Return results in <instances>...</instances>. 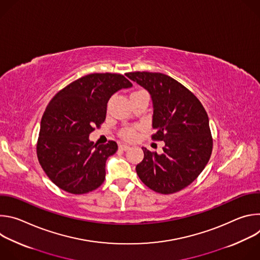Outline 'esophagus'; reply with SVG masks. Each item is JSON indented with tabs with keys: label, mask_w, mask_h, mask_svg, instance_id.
Listing matches in <instances>:
<instances>
[{
	"label": "esophagus",
	"mask_w": 260,
	"mask_h": 260,
	"mask_svg": "<svg viewBox=\"0 0 260 260\" xmlns=\"http://www.w3.org/2000/svg\"><path fill=\"white\" fill-rule=\"evenodd\" d=\"M129 148H131V147H129L128 145H126V144H120V145H119V149H120V150H123V151L128 150Z\"/></svg>",
	"instance_id": "34e87169"
}]
</instances>
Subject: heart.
I'll return each instance as SVG.
<instances>
[{
    "label": "heart",
    "mask_w": 260,
    "mask_h": 260,
    "mask_svg": "<svg viewBox=\"0 0 260 260\" xmlns=\"http://www.w3.org/2000/svg\"><path fill=\"white\" fill-rule=\"evenodd\" d=\"M137 126H127L120 131L119 136L126 141H132L137 137Z\"/></svg>",
    "instance_id": "obj_1"
}]
</instances>
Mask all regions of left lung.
<instances>
[{
  "label": "left lung",
  "instance_id": "8db88e82",
  "mask_svg": "<svg viewBox=\"0 0 260 260\" xmlns=\"http://www.w3.org/2000/svg\"><path fill=\"white\" fill-rule=\"evenodd\" d=\"M125 76L149 91L153 103L151 137L164 141L162 154L142 148L136 171L155 192L172 194L190 185L207 166L213 149L209 117L200 100L161 73L131 72Z\"/></svg>",
  "mask_w": 260,
  "mask_h": 260
}]
</instances>
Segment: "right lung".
Segmentation results:
<instances>
[{"label":"right lung","instance_id":"right-lung-1","mask_svg":"<svg viewBox=\"0 0 260 260\" xmlns=\"http://www.w3.org/2000/svg\"><path fill=\"white\" fill-rule=\"evenodd\" d=\"M132 86L121 74L94 73L73 81L49 102L41 119L37 156L57 187L83 194L103 184L106 160L118 146L114 141L96 145L88 136L105 121L111 95Z\"/></svg>","mask_w":260,"mask_h":260}]
</instances>
